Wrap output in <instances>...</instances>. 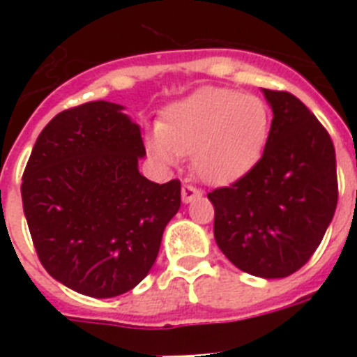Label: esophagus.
Wrapping results in <instances>:
<instances>
[{
	"label": "esophagus",
	"mask_w": 357,
	"mask_h": 357,
	"mask_svg": "<svg viewBox=\"0 0 357 357\" xmlns=\"http://www.w3.org/2000/svg\"><path fill=\"white\" fill-rule=\"evenodd\" d=\"M197 197H200V191H198L195 185H191V184L182 185V200H184L185 204L193 202Z\"/></svg>",
	"instance_id": "esophagus-1"
}]
</instances>
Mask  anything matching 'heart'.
Returning a JSON list of instances; mask_svg holds the SVG:
<instances>
[{"label": "heart", "mask_w": 357, "mask_h": 357, "mask_svg": "<svg viewBox=\"0 0 357 357\" xmlns=\"http://www.w3.org/2000/svg\"><path fill=\"white\" fill-rule=\"evenodd\" d=\"M272 127L266 102L230 89H202L164 110L148 150L159 162L191 153L195 175L207 184H229L254 168Z\"/></svg>", "instance_id": "obj_1"}]
</instances>
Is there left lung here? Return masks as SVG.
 I'll return each instance as SVG.
<instances>
[{
  "instance_id": "obj_1",
  "label": "left lung",
  "mask_w": 357,
  "mask_h": 357,
  "mask_svg": "<svg viewBox=\"0 0 357 357\" xmlns=\"http://www.w3.org/2000/svg\"><path fill=\"white\" fill-rule=\"evenodd\" d=\"M273 110L263 155L229 185L207 193L214 239L230 263L263 279L301 270L324 239L338 204L329 132L288 91L264 89Z\"/></svg>"
}]
</instances>
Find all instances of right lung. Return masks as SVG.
Here are the masks:
<instances>
[{"instance_id": "obj_1", "label": "right lung", "mask_w": 357, "mask_h": 357, "mask_svg": "<svg viewBox=\"0 0 357 357\" xmlns=\"http://www.w3.org/2000/svg\"><path fill=\"white\" fill-rule=\"evenodd\" d=\"M110 102L55 116L23 173V209L37 257L68 288L110 298L148 275L164 227L181 209V181H148L139 127Z\"/></svg>"}]
</instances>
